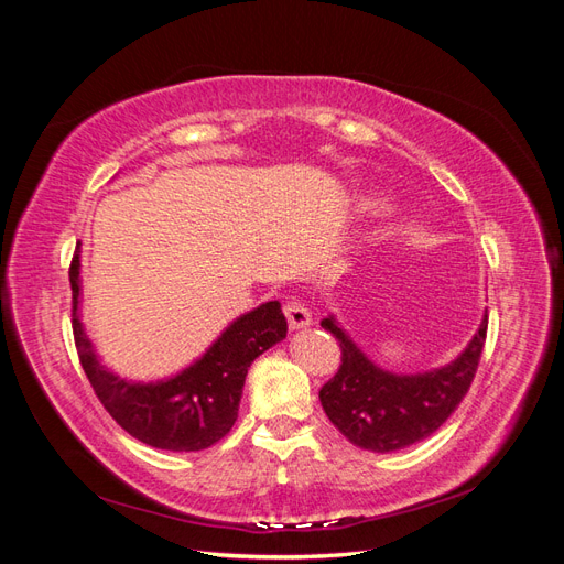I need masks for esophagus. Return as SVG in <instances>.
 I'll list each match as a JSON object with an SVG mask.
<instances>
[{
    "label": "esophagus",
    "mask_w": 564,
    "mask_h": 564,
    "mask_svg": "<svg viewBox=\"0 0 564 564\" xmlns=\"http://www.w3.org/2000/svg\"><path fill=\"white\" fill-rule=\"evenodd\" d=\"M282 311H284L286 324L292 329H303V327H308V324H311V311L305 308V305L299 299L286 301Z\"/></svg>",
    "instance_id": "1"
}]
</instances>
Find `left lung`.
I'll return each instance as SVG.
<instances>
[{
    "label": "left lung",
    "instance_id": "8db88e82",
    "mask_svg": "<svg viewBox=\"0 0 564 564\" xmlns=\"http://www.w3.org/2000/svg\"><path fill=\"white\" fill-rule=\"evenodd\" d=\"M322 327L340 348L338 371L319 390L324 414L352 445L386 454L433 435L466 398L482 357L487 315L452 365L416 377H398L369 362L334 317L322 319Z\"/></svg>",
    "mask_w": 564,
    "mask_h": 564
}]
</instances>
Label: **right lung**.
<instances>
[{"label": "right lung", "mask_w": 564, "mask_h": 564, "mask_svg": "<svg viewBox=\"0 0 564 564\" xmlns=\"http://www.w3.org/2000/svg\"><path fill=\"white\" fill-rule=\"evenodd\" d=\"M73 334L84 373L106 412L150 447L199 452L226 437L240 409L251 362L286 336L278 301H268L235 319L202 360L160 383H129L115 377L94 355L79 322V253L70 263Z\"/></svg>", "instance_id": "obj_1"}]
</instances>
